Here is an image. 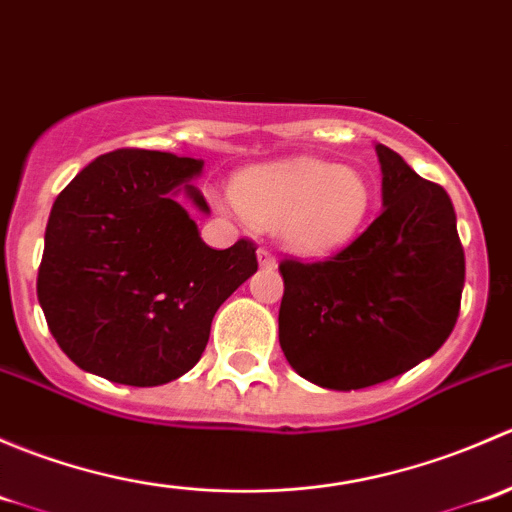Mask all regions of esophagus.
Returning a JSON list of instances; mask_svg holds the SVG:
<instances>
[{
    "mask_svg": "<svg viewBox=\"0 0 512 512\" xmlns=\"http://www.w3.org/2000/svg\"><path fill=\"white\" fill-rule=\"evenodd\" d=\"M257 262H260V267H265V270H275L277 267L275 255H272L267 247H260V250H257Z\"/></svg>",
    "mask_w": 512,
    "mask_h": 512,
    "instance_id": "34e87169",
    "label": "esophagus"
}]
</instances>
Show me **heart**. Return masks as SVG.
I'll list each match as a JSON object with an SVG mask.
<instances>
[{"label": "heart", "instance_id": "obj_1", "mask_svg": "<svg viewBox=\"0 0 512 512\" xmlns=\"http://www.w3.org/2000/svg\"><path fill=\"white\" fill-rule=\"evenodd\" d=\"M232 200L252 225L275 230L289 250L327 255L359 235L371 210V185L352 165L294 158L237 175Z\"/></svg>", "mask_w": 512, "mask_h": 512}]
</instances>
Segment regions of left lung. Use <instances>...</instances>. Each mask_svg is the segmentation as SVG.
I'll list each match as a JSON object with an SVG mask.
<instances>
[{
    "instance_id": "1",
    "label": "left lung",
    "mask_w": 512,
    "mask_h": 512,
    "mask_svg": "<svg viewBox=\"0 0 512 512\" xmlns=\"http://www.w3.org/2000/svg\"><path fill=\"white\" fill-rule=\"evenodd\" d=\"M384 210L327 260L280 262V347L334 391L381 384L441 349L461 312L466 255L456 210L396 151L376 146Z\"/></svg>"
}]
</instances>
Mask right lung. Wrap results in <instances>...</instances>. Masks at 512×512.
<instances>
[{
	"instance_id": "obj_1",
	"label": "right lung",
	"mask_w": 512,
	"mask_h": 512,
	"mask_svg": "<svg viewBox=\"0 0 512 512\" xmlns=\"http://www.w3.org/2000/svg\"><path fill=\"white\" fill-rule=\"evenodd\" d=\"M203 160L118 148L59 193L36 294L49 332L79 369L126 386H160L193 369L220 304L257 272L255 242L213 250L180 188Z\"/></svg>"
}]
</instances>
